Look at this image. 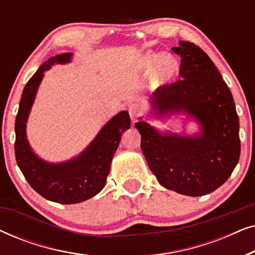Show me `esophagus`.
I'll use <instances>...</instances> for the list:
<instances>
[{
    "label": "esophagus",
    "mask_w": 255,
    "mask_h": 255,
    "mask_svg": "<svg viewBox=\"0 0 255 255\" xmlns=\"http://www.w3.org/2000/svg\"><path fill=\"white\" fill-rule=\"evenodd\" d=\"M142 113H144V108H142L141 104L139 103H132L130 107H128V114H130L131 118H138L141 116Z\"/></svg>",
    "instance_id": "34e87169"
}]
</instances>
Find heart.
Listing matches in <instances>:
<instances>
[{
	"label": "heart",
	"instance_id": "b5f03b06",
	"mask_svg": "<svg viewBox=\"0 0 255 255\" xmlns=\"http://www.w3.org/2000/svg\"><path fill=\"white\" fill-rule=\"evenodd\" d=\"M159 64V74L161 78H169L176 69V61L169 55L161 57L159 54H149L146 58V67L153 68L156 64Z\"/></svg>",
	"mask_w": 255,
	"mask_h": 255
}]
</instances>
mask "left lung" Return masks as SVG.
Instances as JSON below:
<instances>
[{
    "mask_svg": "<svg viewBox=\"0 0 255 255\" xmlns=\"http://www.w3.org/2000/svg\"><path fill=\"white\" fill-rule=\"evenodd\" d=\"M179 55L180 79L151 96L155 114L186 111L200 122L194 137L162 135L145 122L134 127L149 169L167 189L203 196L229 179L239 161V118L232 94L208 54L190 41L172 47Z\"/></svg>",
    "mask_w": 255,
    "mask_h": 255,
    "instance_id": "1",
    "label": "left lung"
}]
</instances>
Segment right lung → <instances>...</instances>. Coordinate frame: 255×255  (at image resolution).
<instances>
[{"label": "right lung", "mask_w": 255, "mask_h": 255, "mask_svg": "<svg viewBox=\"0 0 255 255\" xmlns=\"http://www.w3.org/2000/svg\"><path fill=\"white\" fill-rule=\"evenodd\" d=\"M71 53L58 54L45 61L24 87L15 122V155L24 177L38 194L61 204H74L95 196L102 190L109 174L111 160L120 145L121 135L130 128L128 111H122L100 131L97 137L71 161L51 165L31 151L25 123L44 71L53 64L71 60Z\"/></svg>", "instance_id": "obj_1"}]
</instances>
